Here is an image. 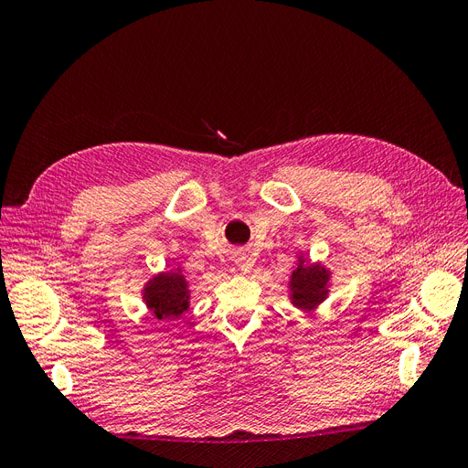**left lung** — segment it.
<instances>
[{"mask_svg": "<svg viewBox=\"0 0 468 468\" xmlns=\"http://www.w3.org/2000/svg\"><path fill=\"white\" fill-rule=\"evenodd\" d=\"M328 285V271L324 267H296L291 277L292 301L301 308L316 306L325 294Z\"/></svg>", "mask_w": 468, "mask_h": 468, "instance_id": "8db88e82", "label": "left lung"}]
</instances>
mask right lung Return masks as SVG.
<instances>
[{
  "instance_id": "obj_1",
  "label": "right lung",
  "mask_w": 468,
  "mask_h": 468,
  "mask_svg": "<svg viewBox=\"0 0 468 468\" xmlns=\"http://www.w3.org/2000/svg\"><path fill=\"white\" fill-rule=\"evenodd\" d=\"M144 301L158 320H176L189 306L187 281L179 273H162L154 277L144 289Z\"/></svg>"
}]
</instances>
